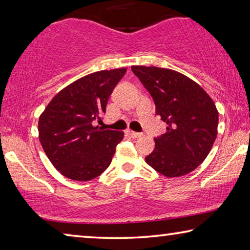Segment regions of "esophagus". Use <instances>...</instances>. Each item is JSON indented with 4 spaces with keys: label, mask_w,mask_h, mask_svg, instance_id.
<instances>
[{
    "label": "esophagus",
    "mask_w": 250,
    "mask_h": 250,
    "mask_svg": "<svg viewBox=\"0 0 250 250\" xmlns=\"http://www.w3.org/2000/svg\"><path fill=\"white\" fill-rule=\"evenodd\" d=\"M126 134L128 135H130L131 138H133V139H137V138H140L141 137V133H138V132H134V131H131V130H128L126 131Z\"/></svg>",
    "instance_id": "1"
}]
</instances>
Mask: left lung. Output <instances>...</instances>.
I'll return each mask as SVG.
<instances>
[{
    "instance_id": "obj_1",
    "label": "left lung",
    "mask_w": 250,
    "mask_h": 250,
    "mask_svg": "<svg viewBox=\"0 0 250 250\" xmlns=\"http://www.w3.org/2000/svg\"><path fill=\"white\" fill-rule=\"evenodd\" d=\"M150 92L155 113L167 132L154 138L155 147L146 162L167 177L195 170L206 159L217 137L218 111L213 99L188 76L155 66H131Z\"/></svg>"
}]
</instances>
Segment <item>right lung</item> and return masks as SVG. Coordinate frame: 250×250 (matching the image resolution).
I'll return each instance as SVG.
<instances>
[{
	"label": "right lung",
	"mask_w": 250,
	"mask_h": 250,
	"mask_svg": "<svg viewBox=\"0 0 250 250\" xmlns=\"http://www.w3.org/2000/svg\"><path fill=\"white\" fill-rule=\"evenodd\" d=\"M124 68L96 71L62 89L49 101L39 120V138L55 168L74 181H90L110 166L122 131L94 125L105 113L113 88Z\"/></svg>",
	"instance_id": "obj_1"
}]
</instances>
